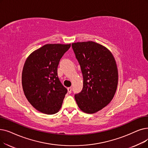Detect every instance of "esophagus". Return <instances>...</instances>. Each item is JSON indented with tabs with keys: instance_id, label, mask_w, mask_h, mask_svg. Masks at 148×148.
I'll return each mask as SVG.
<instances>
[{
	"instance_id": "obj_1",
	"label": "esophagus",
	"mask_w": 148,
	"mask_h": 148,
	"mask_svg": "<svg viewBox=\"0 0 148 148\" xmlns=\"http://www.w3.org/2000/svg\"><path fill=\"white\" fill-rule=\"evenodd\" d=\"M68 92L70 94V93H71V91H72V88L71 87H69V88H68Z\"/></svg>"
}]
</instances>
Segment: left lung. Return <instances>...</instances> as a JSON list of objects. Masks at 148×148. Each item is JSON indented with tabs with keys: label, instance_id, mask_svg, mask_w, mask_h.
Masks as SVG:
<instances>
[{
	"label": "left lung",
	"instance_id": "1",
	"mask_svg": "<svg viewBox=\"0 0 148 148\" xmlns=\"http://www.w3.org/2000/svg\"><path fill=\"white\" fill-rule=\"evenodd\" d=\"M72 48L83 79L82 90L75 94V100L82 111L95 113L110 103L116 92V62L110 51L97 43H74Z\"/></svg>",
	"mask_w": 148,
	"mask_h": 148
}]
</instances>
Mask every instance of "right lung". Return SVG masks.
Masks as SVG:
<instances>
[{
	"label": "right lung",
	"instance_id": "1",
	"mask_svg": "<svg viewBox=\"0 0 148 148\" xmlns=\"http://www.w3.org/2000/svg\"><path fill=\"white\" fill-rule=\"evenodd\" d=\"M70 47V44H47L25 61L22 75L23 92L31 105L42 113L54 114L62 107L68 90L57 76V67Z\"/></svg>",
	"mask_w": 148,
	"mask_h": 148
}]
</instances>
